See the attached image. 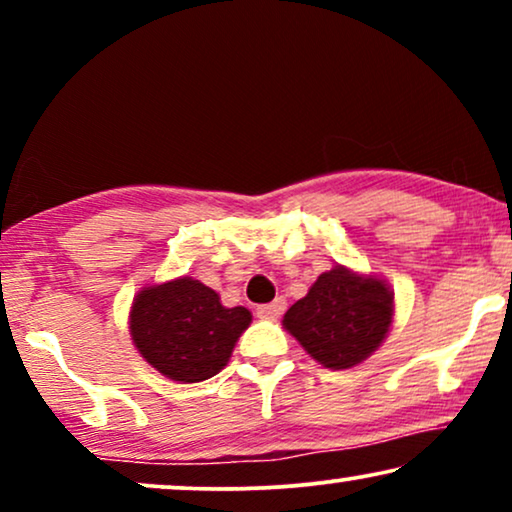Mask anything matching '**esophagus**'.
Here are the masks:
<instances>
[{
  "mask_svg": "<svg viewBox=\"0 0 512 512\" xmlns=\"http://www.w3.org/2000/svg\"><path fill=\"white\" fill-rule=\"evenodd\" d=\"M284 310H286V300L284 298H275L272 303H265V305L256 307L258 317H263V319H275V317H279V314H284Z\"/></svg>",
  "mask_w": 512,
  "mask_h": 512,
  "instance_id": "obj_1",
  "label": "esophagus"
}]
</instances>
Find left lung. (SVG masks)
Here are the masks:
<instances>
[{
  "mask_svg": "<svg viewBox=\"0 0 512 512\" xmlns=\"http://www.w3.org/2000/svg\"><path fill=\"white\" fill-rule=\"evenodd\" d=\"M394 291L384 279L335 265L284 314V328L321 366L342 370L366 361L387 338Z\"/></svg>",
  "mask_w": 512,
  "mask_h": 512,
  "instance_id": "left-lung-1",
  "label": "left lung"
}]
</instances>
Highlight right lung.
<instances>
[{
	"instance_id": "obj_1",
	"label": "right lung",
	"mask_w": 512,
	"mask_h": 512,
	"mask_svg": "<svg viewBox=\"0 0 512 512\" xmlns=\"http://www.w3.org/2000/svg\"><path fill=\"white\" fill-rule=\"evenodd\" d=\"M251 324L247 307H223L193 277L146 286L132 300L130 335L139 354L174 382H202L226 366Z\"/></svg>"
}]
</instances>
